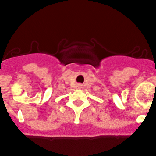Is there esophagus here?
I'll return each mask as SVG.
<instances>
[{
  "label": "esophagus",
  "instance_id": "1",
  "mask_svg": "<svg viewBox=\"0 0 156 156\" xmlns=\"http://www.w3.org/2000/svg\"><path fill=\"white\" fill-rule=\"evenodd\" d=\"M77 87H78V88H81V85H80V84H79V85H78V86H77Z\"/></svg>",
  "mask_w": 156,
  "mask_h": 156
}]
</instances>
